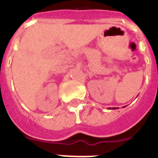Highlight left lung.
<instances>
[{"mask_svg":"<svg viewBox=\"0 0 158 158\" xmlns=\"http://www.w3.org/2000/svg\"><path fill=\"white\" fill-rule=\"evenodd\" d=\"M110 109H117V107H113V108H111V107H110Z\"/></svg>","mask_w":158,"mask_h":158,"instance_id":"left-lung-1","label":"left lung"}]
</instances>
